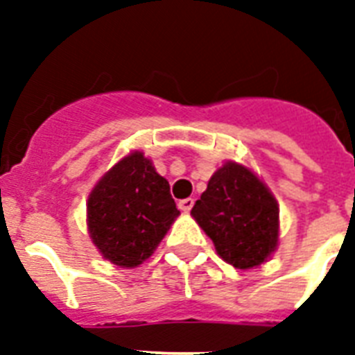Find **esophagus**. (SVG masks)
Wrapping results in <instances>:
<instances>
[{
	"label": "esophagus",
	"instance_id": "obj_1",
	"mask_svg": "<svg viewBox=\"0 0 355 355\" xmlns=\"http://www.w3.org/2000/svg\"><path fill=\"white\" fill-rule=\"evenodd\" d=\"M193 205H195L193 199L178 200V208H180V210H182V211H186V214H188V211L191 210V208H193Z\"/></svg>",
	"mask_w": 355,
	"mask_h": 355
}]
</instances>
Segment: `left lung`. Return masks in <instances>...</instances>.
<instances>
[{
	"label": "left lung",
	"instance_id": "8db88e82",
	"mask_svg": "<svg viewBox=\"0 0 355 355\" xmlns=\"http://www.w3.org/2000/svg\"><path fill=\"white\" fill-rule=\"evenodd\" d=\"M191 216L237 269L258 267L278 245V205L247 167L228 162L214 173Z\"/></svg>",
	"mask_w": 355,
	"mask_h": 355
}]
</instances>
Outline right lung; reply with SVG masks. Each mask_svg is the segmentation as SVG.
Listing matches in <instances>:
<instances>
[{
    "mask_svg": "<svg viewBox=\"0 0 355 355\" xmlns=\"http://www.w3.org/2000/svg\"><path fill=\"white\" fill-rule=\"evenodd\" d=\"M178 214L169 182L136 150L116 164L90 193L88 230L108 261L136 267L158 247Z\"/></svg>",
    "mask_w": 355,
    "mask_h": 355,
    "instance_id": "right-lung-1",
    "label": "right lung"
}]
</instances>
